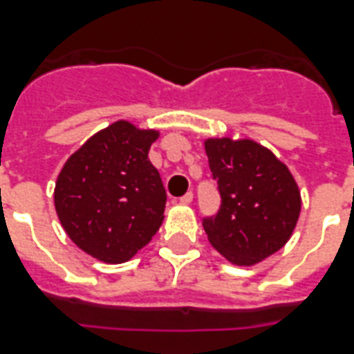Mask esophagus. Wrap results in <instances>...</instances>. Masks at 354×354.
<instances>
[{"label":"esophagus","mask_w":354,"mask_h":354,"mask_svg":"<svg viewBox=\"0 0 354 354\" xmlns=\"http://www.w3.org/2000/svg\"><path fill=\"white\" fill-rule=\"evenodd\" d=\"M191 202H193V193H185L182 198H180V204H183V205L191 204Z\"/></svg>","instance_id":"1"}]
</instances>
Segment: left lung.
Returning a JSON list of instances; mask_svg holds the SVG:
<instances>
[{
    "instance_id": "1",
    "label": "left lung",
    "mask_w": 354,
    "mask_h": 354,
    "mask_svg": "<svg viewBox=\"0 0 354 354\" xmlns=\"http://www.w3.org/2000/svg\"><path fill=\"white\" fill-rule=\"evenodd\" d=\"M205 154L221 194L218 211L202 218L215 250L235 264H255L281 250L301 211L286 165L250 139H207Z\"/></svg>"
}]
</instances>
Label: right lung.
Returning <instances> with one entry per match:
<instances>
[{
  "label": "right lung",
  "mask_w": 354,
  "mask_h": 354,
  "mask_svg": "<svg viewBox=\"0 0 354 354\" xmlns=\"http://www.w3.org/2000/svg\"><path fill=\"white\" fill-rule=\"evenodd\" d=\"M156 138V130L113 122L88 139L58 174L57 215L91 257L124 263L160 230L167 193L149 160Z\"/></svg>",
  "instance_id": "add662e5"
}]
</instances>
